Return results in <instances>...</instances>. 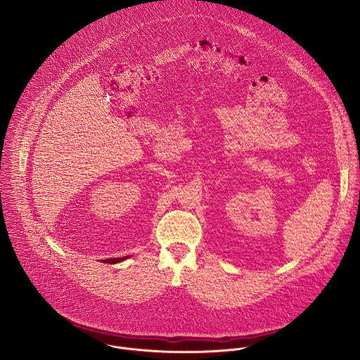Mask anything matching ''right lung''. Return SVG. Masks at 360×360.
Here are the masks:
<instances>
[{"instance_id":"add662e5","label":"right lung","mask_w":360,"mask_h":360,"mask_svg":"<svg viewBox=\"0 0 360 360\" xmlns=\"http://www.w3.org/2000/svg\"><path fill=\"white\" fill-rule=\"evenodd\" d=\"M129 257H112V259H106V260H103L105 263H110V264H115V263H119V262H122V260H126Z\"/></svg>"}]
</instances>
